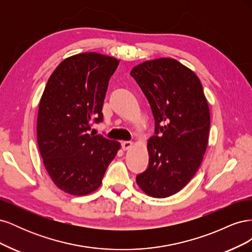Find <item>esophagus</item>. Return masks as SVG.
<instances>
[{
	"label": "esophagus",
	"instance_id": "34e87169",
	"mask_svg": "<svg viewBox=\"0 0 252 252\" xmlns=\"http://www.w3.org/2000/svg\"><path fill=\"white\" fill-rule=\"evenodd\" d=\"M121 145H122V148H123V150H128L132 147L133 143L130 141H125V142H122Z\"/></svg>",
	"mask_w": 252,
	"mask_h": 252
}]
</instances>
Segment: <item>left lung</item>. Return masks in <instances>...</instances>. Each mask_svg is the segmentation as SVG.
Masks as SVG:
<instances>
[{
    "label": "left lung",
    "instance_id": "8db88e82",
    "mask_svg": "<svg viewBox=\"0 0 252 252\" xmlns=\"http://www.w3.org/2000/svg\"><path fill=\"white\" fill-rule=\"evenodd\" d=\"M155 118L148 140V168L136 175L143 191L154 197L179 192L193 178L208 145L210 111L196 74L170 58L132 68Z\"/></svg>",
    "mask_w": 252,
    "mask_h": 252
}]
</instances>
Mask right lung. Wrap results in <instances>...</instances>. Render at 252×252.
<instances>
[{"label": "right lung", "mask_w": 252, "mask_h": 252, "mask_svg": "<svg viewBox=\"0 0 252 252\" xmlns=\"http://www.w3.org/2000/svg\"><path fill=\"white\" fill-rule=\"evenodd\" d=\"M116 58L96 52L65 59L52 72L39 105L36 136L52 182L72 195L94 192L121 145L89 134L103 121V103Z\"/></svg>", "instance_id": "add662e5"}]
</instances>
